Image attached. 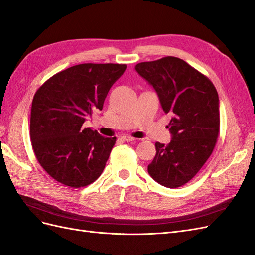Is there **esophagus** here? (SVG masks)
<instances>
[{"label":"esophagus","instance_id":"34e87169","mask_svg":"<svg viewBox=\"0 0 255 255\" xmlns=\"http://www.w3.org/2000/svg\"><path fill=\"white\" fill-rule=\"evenodd\" d=\"M122 139H123V140H126V141H128V142H132V141H135V140H136V138H134V137H132V136L126 135V136H123V137H122Z\"/></svg>","mask_w":255,"mask_h":255}]
</instances>
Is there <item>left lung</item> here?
<instances>
[{
	"label": "left lung",
	"mask_w": 255,
	"mask_h": 255,
	"mask_svg": "<svg viewBox=\"0 0 255 255\" xmlns=\"http://www.w3.org/2000/svg\"><path fill=\"white\" fill-rule=\"evenodd\" d=\"M136 71L157 92L172 139L155 143L148 166L154 181L168 188L189 182L215 148L220 128L219 98L210 79L181 58L167 56L137 64Z\"/></svg>",
	"instance_id": "8db88e82"
}]
</instances>
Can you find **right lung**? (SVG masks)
<instances>
[{"instance_id": "add662e5", "label": "right lung", "mask_w": 255, "mask_h": 255, "mask_svg": "<svg viewBox=\"0 0 255 255\" xmlns=\"http://www.w3.org/2000/svg\"><path fill=\"white\" fill-rule=\"evenodd\" d=\"M126 69L120 64L76 65L54 74L36 91L30 141L37 160L54 180L80 188L103 172L116 137H103L83 123L94 111H102Z\"/></svg>"}]
</instances>
